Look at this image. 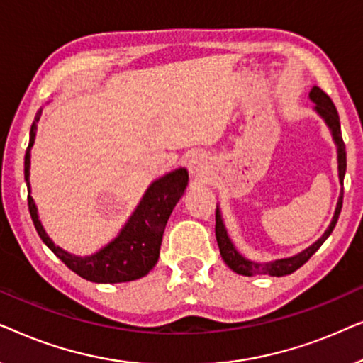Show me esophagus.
Segmentation results:
<instances>
[{
    "label": "esophagus",
    "instance_id": "1",
    "mask_svg": "<svg viewBox=\"0 0 363 363\" xmlns=\"http://www.w3.org/2000/svg\"><path fill=\"white\" fill-rule=\"evenodd\" d=\"M188 170H190L191 175L195 177H205L210 172V162H208V157L205 153H196L190 158L188 162Z\"/></svg>",
    "mask_w": 363,
    "mask_h": 363
}]
</instances>
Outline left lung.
<instances>
[{
  "mask_svg": "<svg viewBox=\"0 0 363 363\" xmlns=\"http://www.w3.org/2000/svg\"><path fill=\"white\" fill-rule=\"evenodd\" d=\"M309 99L312 102H315V112L324 118L327 125H329L332 137H334V142L337 145V160H339V180L340 183L344 182L345 177V168H347V155H345V143L342 140V133H340V121H339V113H337V108L334 106V102L330 101V97L322 91L320 87L314 86L309 94ZM342 200H344V191L340 193L339 201H337V208L334 213V218H332L329 228H327L324 235H322L319 240H317L314 245L307 247L299 255L292 256V257H284V259H276L271 262H255L246 259L245 256H241L240 252L236 251L235 245H233L230 236H228L226 228L223 225L221 220V213L220 208H216V226H215V233H216V241L218 246H220V252L223 261L226 262V266L236 272V274H242V276H256V274H267V276H287L291 272H294L296 269H299L302 264H306L309 261V257L314 255V252L319 250L327 238L330 236V233L334 231V228L337 225V220H339L340 210H342Z\"/></svg>",
  "mask_w": 363,
  "mask_h": 363,
  "instance_id": "1",
  "label": "left lung"
}]
</instances>
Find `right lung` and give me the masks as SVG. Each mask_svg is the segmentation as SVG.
I'll return each instance as SVG.
<instances>
[{
  "mask_svg": "<svg viewBox=\"0 0 363 363\" xmlns=\"http://www.w3.org/2000/svg\"><path fill=\"white\" fill-rule=\"evenodd\" d=\"M39 116H41V111L38 112L36 121H34L31 132H29V145L26 155H24L28 206L39 238L69 269L91 282L116 284V282L135 281L138 277L148 274L152 267L157 264L158 256H160L162 238L168 218H170L178 200L185 193L188 185V172L185 168H178V170L167 173L165 177L153 182L116 240L92 256H74L54 245L51 238L46 235L41 221H39L38 208L31 196V186H29V163H31L29 158H31V153L29 150L34 143Z\"/></svg>",
  "mask_w": 363,
  "mask_h": 363,
  "instance_id": "right-lung-1",
  "label": "right lung"
}]
</instances>
